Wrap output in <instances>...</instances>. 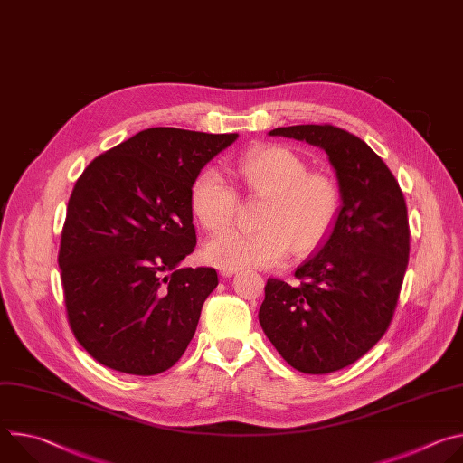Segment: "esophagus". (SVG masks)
Segmentation results:
<instances>
[{
  "label": "esophagus",
  "mask_w": 463,
  "mask_h": 463,
  "mask_svg": "<svg viewBox=\"0 0 463 463\" xmlns=\"http://www.w3.org/2000/svg\"><path fill=\"white\" fill-rule=\"evenodd\" d=\"M220 273H222V277L229 279V277H232L236 271H234V269H220Z\"/></svg>",
  "instance_id": "obj_1"
}]
</instances>
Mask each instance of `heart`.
<instances>
[{
	"label": "heart",
	"mask_w": 463,
	"mask_h": 463,
	"mask_svg": "<svg viewBox=\"0 0 463 463\" xmlns=\"http://www.w3.org/2000/svg\"><path fill=\"white\" fill-rule=\"evenodd\" d=\"M234 175L260 197H268L258 232H227L207 245V258L222 269L271 268L291 250L309 252L332 232L343 205L337 179L279 145H258L232 163ZM190 209L209 232L234 223L238 194L216 170H203L190 186Z\"/></svg>",
	"instance_id": "heart-1"
}]
</instances>
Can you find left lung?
<instances>
[{
	"instance_id": "1",
	"label": "left lung",
	"mask_w": 463,
	"mask_h": 463,
	"mask_svg": "<svg viewBox=\"0 0 463 463\" xmlns=\"http://www.w3.org/2000/svg\"><path fill=\"white\" fill-rule=\"evenodd\" d=\"M269 134L320 146L343 207L334 232L295 271L298 284L268 279L258 318L295 370L332 373L361 359L398 307L411 252L405 195L384 161L343 128L298 124Z\"/></svg>"
}]
</instances>
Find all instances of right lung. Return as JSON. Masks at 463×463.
<instances>
[{
  "label": "right lung",
  "mask_w": 463,
  "mask_h": 463,
  "mask_svg": "<svg viewBox=\"0 0 463 463\" xmlns=\"http://www.w3.org/2000/svg\"><path fill=\"white\" fill-rule=\"evenodd\" d=\"M236 137L148 128L77 179L58 266L71 332L100 364L156 375L184 354L218 286L213 268L177 269L195 247L190 186Z\"/></svg>",
  "instance_id": "1"
}]
</instances>
